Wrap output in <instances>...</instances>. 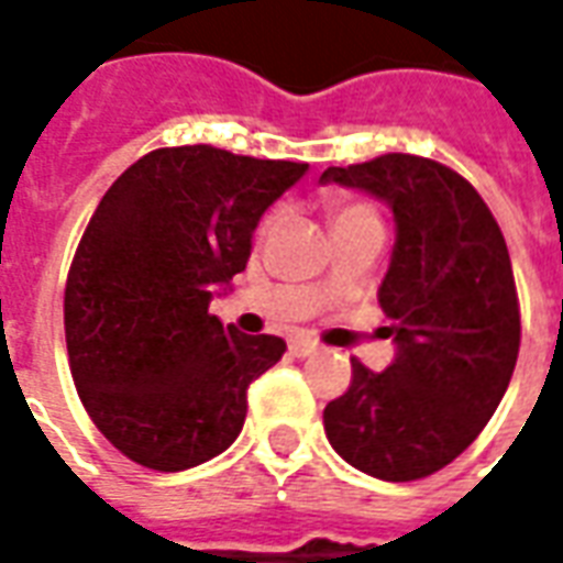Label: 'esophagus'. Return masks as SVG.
<instances>
[{
    "label": "esophagus",
    "mask_w": 563,
    "mask_h": 563,
    "mask_svg": "<svg viewBox=\"0 0 563 563\" xmlns=\"http://www.w3.org/2000/svg\"><path fill=\"white\" fill-rule=\"evenodd\" d=\"M319 350L317 341H310V338H295V341H289V353L295 355V358H307V355H313Z\"/></svg>",
    "instance_id": "obj_1"
}]
</instances>
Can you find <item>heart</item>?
Here are the masks:
<instances>
[{"label":"heart","mask_w":563,"mask_h":563,"mask_svg":"<svg viewBox=\"0 0 563 563\" xmlns=\"http://www.w3.org/2000/svg\"><path fill=\"white\" fill-rule=\"evenodd\" d=\"M355 217H374V210H367L365 205H338V208H334V225H338V222L355 220Z\"/></svg>","instance_id":"1"}]
</instances>
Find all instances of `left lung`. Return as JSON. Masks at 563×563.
Listing matches in <instances>:
<instances>
[{
    "mask_svg": "<svg viewBox=\"0 0 563 563\" xmlns=\"http://www.w3.org/2000/svg\"><path fill=\"white\" fill-rule=\"evenodd\" d=\"M319 184L389 205L395 246L379 286L391 365L353 362V386L322 413L334 452L386 483L431 476L471 446L519 358V298L492 210L440 162L386 153Z\"/></svg>",
    "mask_w": 563,
    "mask_h": 563,
    "instance_id": "8db88e82",
    "label": "left lung"
}]
</instances>
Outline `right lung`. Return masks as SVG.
<instances>
[{
  "instance_id": "add662e5",
  "label": "right lung",
  "mask_w": 563,
  "mask_h": 563,
  "mask_svg": "<svg viewBox=\"0 0 563 563\" xmlns=\"http://www.w3.org/2000/svg\"><path fill=\"white\" fill-rule=\"evenodd\" d=\"M305 174L307 162L189 144L141 156L104 192L68 271L66 346L80 401L126 459L186 471L241 434L246 389L286 343L208 307Z\"/></svg>"
}]
</instances>
